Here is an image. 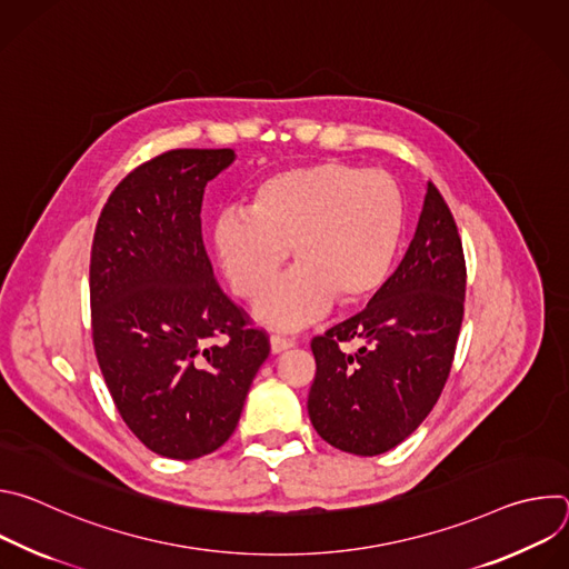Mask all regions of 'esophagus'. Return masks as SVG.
Returning a JSON list of instances; mask_svg holds the SVG:
<instances>
[{
  "label": "esophagus",
  "instance_id": "34e87169",
  "mask_svg": "<svg viewBox=\"0 0 569 569\" xmlns=\"http://www.w3.org/2000/svg\"><path fill=\"white\" fill-rule=\"evenodd\" d=\"M292 345H295L292 340H288V338L279 336V333H272V336H270V349H272V353H281V351L290 349Z\"/></svg>",
  "mask_w": 569,
  "mask_h": 569
}]
</instances>
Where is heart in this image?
I'll return each mask as SVG.
<instances>
[{"label": "heart", "mask_w": 569, "mask_h": 569, "mask_svg": "<svg viewBox=\"0 0 569 569\" xmlns=\"http://www.w3.org/2000/svg\"><path fill=\"white\" fill-rule=\"evenodd\" d=\"M402 222V193L391 176L317 161L261 180L248 211L220 213L213 248L231 290L250 303L268 295L290 250L297 270L261 306V317L299 327L333 299L358 308L380 292Z\"/></svg>", "instance_id": "obj_1"}]
</instances>
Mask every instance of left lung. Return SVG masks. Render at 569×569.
Returning <instances> with one entry per match:
<instances>
[{
	"label": "left lung",
	"instance_id": "8db88e82",
	"mask_svg": "<svg viewBox=\"0 0 569 569\" xmlns=\"http://www.w3.org/2000/svg\"><path fill=\"white\" fill-rule=\"evenodd\" d=\"M466 261L457 222L428 182L417 233L369 306L312 338L308 417L317 435L373 457L408 439L432 412L455 360ZM358 341L353 355L343 345Z\"/></svg>",
	"mask_w": 569,
	"mask_h": 569
}]
</instances>
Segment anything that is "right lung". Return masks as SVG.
Listing matches in <instances>:
<instances>
[{"mask_svg": "<svg viewBox=\"0 0 569 569\" xmlns=\"http://www.w3.org/2000/svg\"><path fill=\"white\" fill-rule=\"evenodd\" d=\"M231 148H176L110 193L90 261L92 340L132 435L169 459H198L236 430L270 338L218 286L202 196Z\"/></svg>", "mask_w": 569, "mask_h": 569, "instance_id": "right-lung-1", "label": "right lung"}]
</instances>
